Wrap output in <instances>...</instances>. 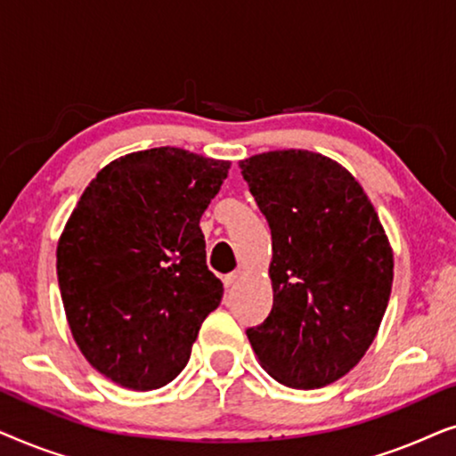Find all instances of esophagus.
<instances>
[{
	"label": "esophagus",
	"mask_w": 456,
	"mask_h": 456,
	"mask_svg": "<svg viewBox=\"0 0 456 456\" xmlns=\"http://www.w3.org/2000/svg\"><path fill=\"white\" fill-rule=\"evenodd\" d=\"M239 276H240V272H232V273H226V276H224V286H226V289H230V286H234V282L236 280H239Z\"/></svg>",
	"instance_id": "obj_1"
}]
</instances>
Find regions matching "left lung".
Masks as SVG:
<instances>
[{
  "label": "left lung",
  "mask_w": 456,
  "mask_h": 456,
  "mask_svg": "<svg viewBox=\"0 0 456 456\" xmlns=\"http://www.w3.org/2000/svg\"><path fill=\"white\" fill-rule=\"evenodd\" d=\"M240 170L273 251V305L248 342L280 384L322 388L376 338L392 289L388 239L357 180L320 153H261Z\"/></svg>",
  "instance_id": "1"
}]
</instances>
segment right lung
I'll return each instance as SVG.
<instances>
[{
  "label": "right lung",
  "mask_w": 456,
  "mask_h": 456,
  "mask_svg": "<svg viewBox=\"0 0 456 456\" xmlns=\"http://www.w3.org/2000/svg\"><path fill=\"white\" fill-rule=\"evenodd\" d=\"M228 167L176 147L130 153L72 211L58 245L61 303L78 348L111 382L161 388L189 363L224 295L199 220Z\"/></svg>",
  "instance_id": "1"
}]
</instances>
